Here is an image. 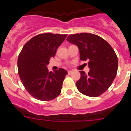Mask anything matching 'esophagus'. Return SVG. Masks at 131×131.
I'll use <instances>...</instances> for the list:
<instances>
[{"label":"esophagus","mask_w":131,"mask_h":131,"mask_svg":"<svg viewBox=\"0 0 131 131\" xmlns=\"http://www.w3.org/2000/svg\"><path fill=\"white\" fill-rule=\"evenodd\" d=\"M68 74H69V75H71V74L73 73V71H68Z\"/></svg>","instance_id":"1"}]
</instances>
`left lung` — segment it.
<instances>
[{
    "mask_svg": "<svg viewBox=\"0 0 131 131\" xmlns=\"http://www.w3.org/2000/svg\"><path fill=\"white\" fill-rule=\"evenodd\" d=\"M67 40L78 47L81 60H89L88 74L79 71L81 78L76 83L79 91L90 97L102 94L111 86L117 71L118 59L113 48L100 36L92 33L69 35Z\"/></svg>",
    "mask_w": 131,
    "mask_h": 131,
    "instance_id": "1",
    "label": "left lung"
}]
</instances>
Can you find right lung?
<instances>
[{"label": "right lung", "mask_w": 131, "mask_h": 131, "mask_svg": "<svg viewBox=\"0 0 131 131\" xmlns=\"http://www.w3.org/2000/svg\"><path fill=\"white\" fill-rule=\"evenodd\" d=\"M66 37V34L50 33L37 35L25 44L19 53V78L27 91L37 100L49 101L61 92L68 71L59 68L54 72H50L47 66Z\"/></svg>", "instance_id": "1"}]
</instances>
